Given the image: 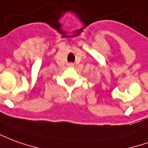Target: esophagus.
<instances>
[{
    "mask_svg": "<svg viewBox=\"0 0 148 148\" xmlns=\"http://www.w3.org/2000/svg\"><path fill=\"white\" fill-rule=\"evenodd\" d=\"M68 68H73L74 67V64H72V63H69V64H68Z\"/></svg>",
    "mask_w": 148,
    "mask_h": 148,
    "instance_id": "esophagus-1",
    "label": "esophagus"
}]
</instances>
